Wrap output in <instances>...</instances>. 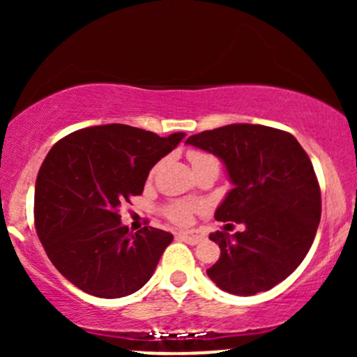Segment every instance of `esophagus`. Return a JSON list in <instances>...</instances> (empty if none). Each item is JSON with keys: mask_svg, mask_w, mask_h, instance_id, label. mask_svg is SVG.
I'll use <instances>...</instances> for the list:
<instances>
[{"mask_svg": "<svg viewBox=\"0 0 357 357\" xmlns=\"http://www.w3.org/2000/svg\"><path fill=\"white\" fill-rule=\"evenodd\" d=\"M178 236H179V238H181V240L186 241V243H190V245H196V243H199V241L203 240L202 233L196 231V230H191V231H179Z\"/></svg>", "mask_w": 357, "mask_h": 357, "instance_id": "obj_1", "label": "esophagus"}]
</instances>
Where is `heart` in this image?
Wrapping results in <instances>:
<instances>
[{
    "label": "heart",
    "instance_id": "heart-1",
    "mask_svg": "<svg viewBox=\"0 0 357 357\" xmlns=\"http://www.w3.org/2000/svg\"><path fill=\"white\" fill-rule=\"evenodd\" d=\"M190 159H191L192 167L198 166V165H203V162H208V161H216L211 154L203 153V151H191ZM191 211H192V204L184 203V202L171 203L169 206H166V210H165L167 218L178 225H186L188 221L191 220Z\"/></svg>",
    "mask_w": 357,
    "mask_h": 357
}]
</instances>
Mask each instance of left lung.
Here are the masks:
<instances>
[{"label":"left lung","mask_w":357,"mask_h":357,"mask_svg":"<svg viewBox=\"0 0 357 357\" xmlns=\"http://www.w3.org/2000/svg\"><path fill=\"white\" fill-rule=\"evenodd\" d=\"M186 144L218 155L233 183L215 218L245 225L235 235L211 233L221 253L208 277L235 296L285 280L312 247L322 208L317 176L297 139L267 126L230 124L190 136Z\"/></svg>","instance_id":"8db88e82"}]
</instances>
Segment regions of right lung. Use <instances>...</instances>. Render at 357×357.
<instances>
[{
    "label": "right lung",
    "instance_id": "add662e5",
    "mask_svg": "<svg viewBox=\"0 0 357 357\" xmlns=\"http://www.w3.org/2000/svg\"><path fill=\"white\" fill-rule=\"evenodd\" d=\"M184 132L159 137L126 124L93 126L60 139L35 184V228L55 268L90 296L134 294L153 277L169 231L121 223V206L142 195L153 166Z\"/></svg>",
    "mask_w": 357,
    "mask_h": 357
}]
</instances>
